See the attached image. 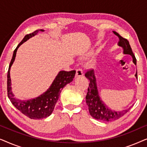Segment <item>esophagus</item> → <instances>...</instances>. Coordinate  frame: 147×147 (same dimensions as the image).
Listing matches in <instances>:
<instances>
[{"instance_id":"esophagus-1","label":"esophagus","mask_w":147,"mask_h":147,"mask_svg":"<svg viewBox=\"0 0 147 147\" xmlns=\"http://www.w3.org/2000/svg\"><path fill=\"white\" fill-rule=\"evenodd\" d=\"M84 75V71L82 69V68L79 67L76 70V77H80Z\"/></svg>"}]
</instances>
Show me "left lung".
Segmentation results:
<instances>
[{
	"label": "left lung",
	"mask_w": 147,
	"mask_h": 147,
	"mask_svg": "<svg viewBox=\"0 0 147 147\" xmlns=\"http://www.w3.org/2000/svg\"><path fill=\"white\" fill-rule=\"evenodd\" d=\"M114 33L119 37L118 45L123 47L124 53L129 54L133 58V62L134 64H136V59L132 52V48L130 47L129 42L125 38L121 37L119 34L114 31ZM85 76L89 80V87L88 89V92L86 96V101L88 106V109L90 115L96 120H102V121H114L124 116L130 108L126 110H123L122 111L116 112L110 110L104 102L100 100V98L98 95V91L97 86H96V80L94 76V70L90 69H88L85 73ZM135 76L137 78V71L135 74Z\"/></svg>",
	"instance_id": "8db88e82"
}]
</instances>
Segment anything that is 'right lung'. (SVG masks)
<instances>
[{"mask_svg":"<svg viewBox=\"0 0 147 147\" xmlns=\"http://www.w3.org/2000/svg\"><path fill=\"white\" fill-rule=\"evenodd\" d=\"M39 31H43V30L39 29L35 31L33 33L27 34L25 36L23 39L20 42L17 47L14 51L13 57H12L11 63L9 64V70L7 73V95L10 101L14 106L27 117L31 119H42L50 116L53 111L55 104L58 98L59 97L62 89L64 86L73 81L76 75L75 70H71L69 71H61L59 72L55 79L52 83L50 88L39 97L35 99L29 100L27 101H21L17 100L14 98L13 94L11 92V78H10V69L15 59L16 53H17L18 47L21 45L23 42L27 41L29 38L35 35Z\"/></svg>","mask_w":147,"mask_h":147,"instance_id":"obj_1","label":"right lung"}]
</instances>
